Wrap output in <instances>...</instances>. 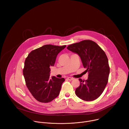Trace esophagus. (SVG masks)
<instances>
[{"instance_id":"1","label":"esophagus","mask_w":129,"mask_h":129,"mask_svg":"<svg viewBox=\"0 0 129 129\" xmlns=\"http://www.w3.org/2000/svg\"><path fill=\"white\" fill-rule=\"evenodd\" d=\"M67 79H68L69 80L71 81V80H72L73 79V78H71V77H68V78H67Z\"/></svg>"}]
</instances>
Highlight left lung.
<instances>
[{
    "label": "left lung",
    "mask_w": 129,
    "mask_h": 129,
    "mask_svg": "<svg viewBox=\"0 0 129 129\" xmlns=\"http://www.w3.org/2000/svg\"><path fill=\"white\" fill-rule=\"evenodd\" d=\"M67 48L80 56L88 72L87 80L79 79L80 85L75 90L76 95L85 101L96 100L108 82L110 67L105 52L95 42L89 40L70 45Z\"/></svg>",
    "instance_id": "1"
}]
</instances>
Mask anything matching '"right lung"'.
<instances>
[{
    "mask_svg": "<svg viewBox=\"0 0 129 129\" xmlns=\"http://www.w3.org/2000/svg\"><path fill=\"white\" fill-rule=\"evenodd\" d=\"M66 45H46L31 51L26 58L23 74L26 87L38 101L51 102L59 94L64 78L50 77V66H53L57 55Z\"/></svg>",
    "mask_w": 129,
    "mask_h": 129,
    "instance_id": "right-lung-1",
    "label": "right lung"
}]
</instances>
